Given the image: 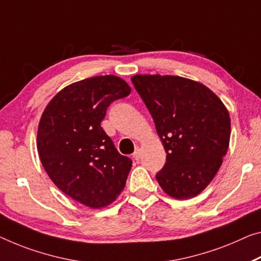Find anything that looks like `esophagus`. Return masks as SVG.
I'll return each mask as SVG.
<instances>
[{
	"label": "esophagus",
	"mask_w": 261,
	"mask_h": 261,
	"mask_svg": "<svg viewBox=\"0 0 261 261\" xmlns=\"http://www.w3.org/2000/svg\"><path fill=\"white\" fill-rule=\"evenodd\" d=\"M140 158H141V149H140V148L138 147V148H136V149H135L134 154H133V159L135 160V161H139Z\"/></svg>",
	"instance_id": "obj_1"
}]
</instances>
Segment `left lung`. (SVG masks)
Here are the masks:
<instances>
[{"label":"left lung","mask_w":261,"mask_h":261,"mask_svg":"<svg viewBox=\"0 0 261 261\" xmlns=\"http://www.w3.org/2000/svg\"><path fill=\"white\" fill-rule=\"evenodd\" d=\"M167 153L156 179L168 196L200 194L223 163L231 135L227 108L209 87L178 75L132 77Z\"/></svg>","instance_id":"1"}]
</instances>
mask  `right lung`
Returning <instances> with one entry per match:
<instances>
[{
	"instance_id": "obj_1",
	"label": "right lung",
	"mask_w": 261,
	"mask_h": 261,
	"mask_svg": "<svg viewBox=\"0 0 261 261\" xmlns=\"http://www.w3.org/2000/svg\"><path fill=\"white\" fill-rule=\"evenodd\" d=\"M130 87L113 74L98 75L64 87L39 120L37 149L51 181L64 194L92 209L118 198L132 160L119 154L101 128L107 107Z\"/></svg>"
}]
</instances>
